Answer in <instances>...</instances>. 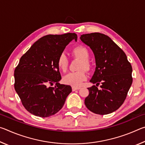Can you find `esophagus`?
<instances>
[{"label":"esophagus","mask_w":145,"mask_h":145,"mask_svg":"<svg viewBox=\"0 0 145 145\" xmlns=\"http://www.w3.org/2000/svg\"><path fill=\"white\" fill-rule=\"evenodd\" d=\"M79 89H80L79 87H75V86H73V87H72V90L73 91H74Z\"/></svg>","instance_id":"esophagus-1"}]
</instances>
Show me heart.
<instances>
[{"label":"heart","mask_w":145,"mask_h":145,"mask_svg":"<svg viewBox=\"0 0 145 145\" xmlns=\"http://www.w3.org/2000/svg\"><path fill=\"white\" fill-rule=\"evenodd\" d=\"M72 54L75 57L80 59L78 65V69H85L89 70L91 69V64L89 61V53L86 48L82 46H78L73 49ZM57 65L59 69L65 72L67 71L68 65V59L65 53H61L59 56L57 61ZM87 78L86 74L84 70H80L75 72H70L66 75L63 78V81L65 84L73 86L78 87L82 84L83 81Z\"/></svg>","instance_id":"b5f03b06"}]
</instances>
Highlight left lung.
Instances as JSON below:
<instances>
[{
	"label": "left lung",
	"mask_w": 145,
	"mask_h": 145,
	"mask_svg": "<svg viewBox=\"0 0 145 145\" xmlns=\"http://www.w3.org/2000/svg\"><path fill=\"white\" fill-rule=\"evenodd\" d=\"M80 40L95 55L96 68L89 81L100 84L88 88L84 103L90 111L104 115L114 112L124 102L132 83V66L125 52L109 36L99 33L82 34Z\"/></svg>",
	"instance_id": "8db88e82"
}]
</instances>
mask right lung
Here are the masks:
<instances>
[{"mask_svg": "<svg viewBox=\"0 0 145 145\" xmlns=\"http://www.w3.org/2000/svg\"><path fill=\"white\" fill-rule=\"evenodd\" d=\"M77 40L75 33L48 34L36 41L20 59L14 70V89L24 107L32 114L46 118L59 111L70 86L61 84L57 58L70 41ZM56 83L55 87L49 85Z\"/></svg>", "mask_w": 145, "mask_h": 145, "instance_id": "obj_1", "label": "right lung"}]
</instances>
